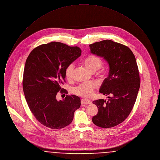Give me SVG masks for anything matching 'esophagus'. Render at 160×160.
<instances>
[{"label":"esophagus","instance_id":"obj_1","mask_svg":"<svg viewBox=\"0 0 160 160\" xmlns=\"http://www.w3.org/2000/svg\"><path fill=\"white\" fill-rule=\"evenodd\" d=\"M92 101L91 100H88L86 99H81V104L83 105L85 104H91Z\"/></svg>","mask_w":160,"mask_h":160}]
</instances>
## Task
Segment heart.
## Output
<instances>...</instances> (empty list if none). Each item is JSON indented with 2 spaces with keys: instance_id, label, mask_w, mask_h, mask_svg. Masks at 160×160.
Masks as SVG:
<instances>
[{
  "instance_id": "1",
  "label": "heart",
  "mask_w": 160,
  "mask_h": 160,
  "mask_svg": "<svg viewBox=\"0 0 160 160\" xmlns=\"http://www.w3.org/2000/svg\"><path fill=\"white\" fill-rule=\"evenodd\" d=\"M102 61L101 58L95 54H90L86 56L83 60V64L92 72H95L101 67ZM74 72V65L69 64L65 70L66 78L68 80H71ZM96 89V84L94 83L80 84L72 89V93L77 96L85 98H90L93 95Z\"/></svg>"
}]
</instances>
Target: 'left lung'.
<instances>
[{
    "instance_id": "8db88e82",
    "label": "left lung",
    "mask_w": 160,
    "mask_h": 160,
    "mask_svg": "<svg viewBox=\"0 0 160 160\" xmlns=\"http://www.w3.org/2000/svg\"><path fill=\"white\" fill-rule=\"evenodd\" d=\"M91 52L103 58L109 65V72L99 92L108 96L92 102L98 112L93 123L108 128L123 122L131 113L140 88V76L136 58L127 46L106 39L89 45Z\"/></svg>"
}]
</instances>
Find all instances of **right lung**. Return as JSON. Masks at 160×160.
<instances>
[{"label": "right lung", "instance_id": "obj_1", "mask_svg": "<svg viewBox=\"0 0 160 160\" xmlns=\"http://www.w3.org/2000/svg\"><path fill=\"white\" fill-rule=\"evenodd\" d=\"M81 49L59 42H52L35 48L28 57L24 69L23 92L31 112L43 125L61 129L69 125L79 108L80 99L67 95L58 101V92L65 81L66 67L80 56Z\"/></svg>", "mask_w": 160, "mask_h": 160}]
</instances>
